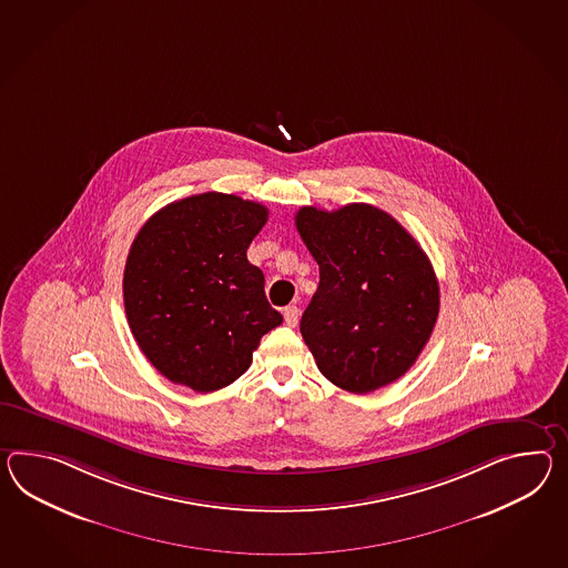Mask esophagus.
Returning <instances> with one entry per match:
<instances>
[{"label":"esophagus","mask_w":568,"mask_h":568,"mask_svg":"<svg viewBox=\"0 0 568 568\" xmlns=\"http://www.w3.org/2000/svg\"><path fill=\"white\" fill-rule=\"evenodd\" d=\"M283 316H285L287 326H297V322H300V307L297 305H287L283 310Z\"/></svg>","instance_id":"1"}]
</instances>
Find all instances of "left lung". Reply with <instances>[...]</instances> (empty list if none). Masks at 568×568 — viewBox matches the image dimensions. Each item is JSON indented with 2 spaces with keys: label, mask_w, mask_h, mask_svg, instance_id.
I'll list each match as a JSON object with an SVG mask.
<instances>
[{
  "label": "left lung",
  "mask_w": 568,
  "mask_h": 568,
  "mask_svg": "<svg viewBox=\"0 0 568 568\" xmlns=\"http://www.w3.org/2000/svg\"><path fill=\"white\" fill-rule=\"evenodd\" d=\"M297 232L320 266L300 331L334 386L367 394L406 374L439 316V283L423 248L382 209L302 207Z\"/></svg>",
  "instance_id": "obj_1"
}]
</instances>
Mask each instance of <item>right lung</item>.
Wrapping results in <instances>:
<instances>
[{
    "label": "right lung",
    "instance_id": "right-lung-1",
    "mask_svg": "<svg viewBox=\"0 0 568 568\" xmlns=\"http://www.w3.org/2000/svg\"><path fill=\"white\" fill-rule=\"evenodd\" d=\"M268 209L235 194L174 201L145 222L126 256L123 297L139 348L174 384L230 386L283 316L246 250Z\"/></svg>",
    "mask_w": 568,
    "mask_h": 568
}]
</instances>
